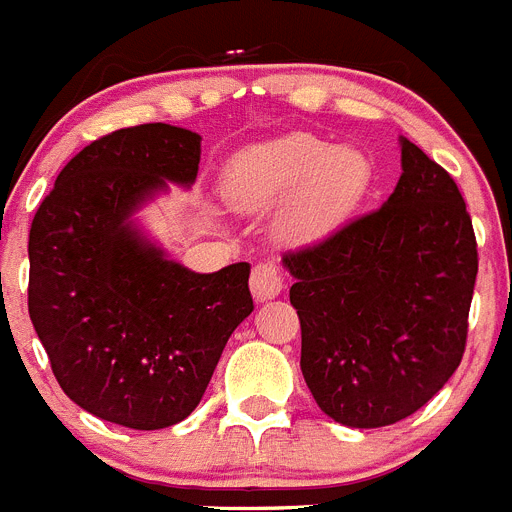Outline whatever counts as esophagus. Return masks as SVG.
<instances>
[{"label": "esophagus", "instance_id": "1", "mask_svg": "<svg viewBox=\"0 0 512 512\" xmlns=\"http://www.w3.org/2000/svg\"><path fill=\"white\" fill-rule=\"evenodd\" d=\"M250 288L257 301L275 299L283 291L281 270L275 268L273 262H257L250 275Z\"/></svg>", "mask_w": 512, "mask_h": 512}]
</instances>
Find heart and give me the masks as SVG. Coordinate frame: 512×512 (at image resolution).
<instances>
[{
	"label": "heart",
	"mask_w": 512,
	"mask_h": 512,
	"mask_svg": "<svg viewBox=\"0 0 512 512\" xmlns=\"http://www.w3.org/2000/svg\"><path fill=\"white\" fill-rule=\"evenodd\" d=\"M371 182V162L353 146H332L311 133L239 151L226 164L221 190L242 211H268L286 203L278 234L311 244L330 237L353 216Z\"/></svg>",
	"instance_id": "heart-1"
}]
</instances>
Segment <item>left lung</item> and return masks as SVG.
I'll use <instances>...</instances> for the list:
<instances>
[{"mask_svg": "<svg viewBox=\"0 0 512 512\" xmlns=\"http://www.w3.org/2000/svg\"><path fill=\"white\" fill-rule=\"evenodd\" d=\"M301 322V373L348 428L410 417L459 368L477 281V237L453 177L402 139L389 201L283 255Z\"/></svg>", "mask_w": 512, "mask_h": 512, "instance_id": "1", "label": "left lung"}]
</instances>
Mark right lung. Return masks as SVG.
<instances>
[{
	"instance_id": "right-lung-1",
	"label": "right lung",
	"mask_w": 512,
	"mask_h": 512,
	"mask_svg": "<svg viewBox=\"0 0 512 512\" xmlns=\"http://www.w3.org/2000/svg\"><path fill=\"white\" fill-rule=\"evenodd\" d=\"M201 136L167 123L84 146L30 226L28 311L71 402L133 430L170 428L198 407L239 322L250 265L193 273L167 260L133 213L193 185Z\"/></svg>"
}]
</instances>
